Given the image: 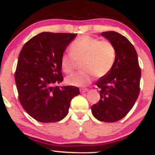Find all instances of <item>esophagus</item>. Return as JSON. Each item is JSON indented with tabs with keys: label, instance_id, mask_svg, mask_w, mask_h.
Returning <instances> with one entry per match:
<instances>
[{
	"label": "esophagus",
	"instance_id": "obj_1",
	"mask_svg": "<svg viewBox=\"0 0 155 155\" xmlns=\"http://www.w3.org/2000/svg\"><path fill=\"white\" fill-rule=\"evenodd\" d=\"M89 90V89L87 88H81L80 89V92H81V93H84V92H87Z\"/></svg>",
	"mask_w": 155,
	"mask_h": 155
}]
</instances>
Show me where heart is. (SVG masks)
Here are the masks:
<instances>
[{
	"label": "heart",
	"instance_id": "1",
	"mask_svg": "<svg viewBox=\"0 0 155 155\" xmlns=\"http://www.w3.org/2000/svg\"><path fill=\"white\" fill-rule=\"evenodd\" d=\"M71 52H65L60 58V66L65 74L75 71L77 62H81L83 71L68 76V84L76 87L87 86L94 76L103 77L110 72L116 58L115 48L108 41H101L90 35H84L73 42Z\"/></svg>",
	"mask_w": 155,
	"mask_h": 155
}]
</instances>
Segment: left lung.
<instances>
[{
  "label": "left lung",
  "mask_w": 155,
  "mask_h": 155,
  "mask_svg": "<svg viewBox=\"0 0 155 155\" xmlns=\"http://www.w3.org/2000/svg\"><path fill=\"white\" fill-rule=\"evenodd\" d=\"M101 35L113 44L116 51L111 70L96 82L101 99L91 107L92 115L105 122L120 120L130 111L140 92L141 72L137 52L127 38L114 31Z\"/></svg>",
  "instance_id": "obj_1"
}]
</instances>
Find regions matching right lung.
Returning <instances> with one entry per match:
<instances>
[{
    "instance_id": "add662e5",
    "label": "right lung",
    "mask_w": 155,
    "mask_h": 155,
    "mask_svg": "<svg viewBox=\"0 0 155 155\" xmlns=\"http://www.w3.org/2000/svg\"><path fill=\"white\" fill-rule=\"evenodd\" d=\"M75 33L43 32L30 39L19 54L15 82L21 105L30 116L48 123L63 120L73 97L74 86H57L63 80L60 58Z\"/></svg>"
}]
</instances>
